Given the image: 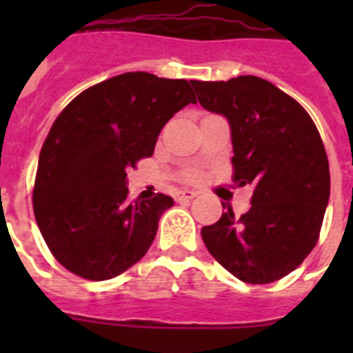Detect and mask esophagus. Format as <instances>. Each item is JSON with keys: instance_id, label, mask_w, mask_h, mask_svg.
Here are the masks:
<instances>
[{"instance_id": "obj_1", "label": "esophagus", "mask_w": 353, "mask_h": 353, "mask_svg": "<svg viewBox=\"0 0 353 353\" xmlns=\"http://www.w3.org/2000/svg\"><path fill=\"white\" fill-rule=\"evenodd\" d=\"M196 196H198L196 190H188V188H185V190H179V194H177V201H190V199H194Z\"/></svg>"}]
</instances>
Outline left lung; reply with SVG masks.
I'll use <instances>...</instances> for the list:
<instances>
[{
	"mask_svg": "<svg viewBox=\"0 0 353 353\" xmlns=\"http://www.w3.org/2000/svg\"><path fill=\"white\" fill-rule=\"evenodd\" d=\"M192 85L207 112L229 121L232 179L252 187L251 209L236 218L227 207L214 225L201 229V238L241 282L280 280L315 247L330 199V165L317 126L295 99L252 74Z\"/></svg>",
	"mask_w": 353,
	"mask_h": 353,
	"instance_id": "obj_1",
	"label": "left lung"
}]
</instances>
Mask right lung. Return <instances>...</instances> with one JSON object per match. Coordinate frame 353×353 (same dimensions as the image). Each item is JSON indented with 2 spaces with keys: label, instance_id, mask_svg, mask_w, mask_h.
Returning <instances> with one entry per match:
<instances>
[{
  "label": "right lung",
  "instance_id": "right-lung-1",
  "mask_svg": "<svg viewBox=\"0 0 353 353\" xmlns=\"http://www.w3.org/2000/svg\"><path fill=\"white\" fill-rule=\"evenodd\" d=\"M196 104L187 80L135 71L82 91L41 146L32 207L52 256L71 273L108 280L146 254L174 199H128L126 170L154 154L174 113Z\"/></svg>",
  "mask_w": 353,
  "mask_h": 353
}]
</instances>
